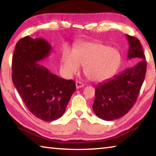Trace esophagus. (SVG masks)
Instances as JSON below:
<instances>
[{
	"mask_svg": "<svg viewBox=\"0 0 156 156\" xmlns=\"http://www.w3.org/2000/svg\"><path fill=\"white\" fill-rule=\"evenodd\" d=\"M76 89H79V88H81V87H84V84L83 83H81V82H78L77 81L76 83Z\"/></svg>",
	"mask_w": 156,
	"mask_h": 156,
	"instance_id": "obj_1",
	"label": "esophagus"
}]
</instances>
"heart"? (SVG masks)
Returning <instances> with one entry per match:
<instances>
[{
  "label": "heart",
  "mask_w": 156,
  "mask_h": 156,
  "mask_svg": "<svg viewBox=\"0 0 156 156\" xmlns=\"http://www.w3.org/2000/svg\"><path fill=\"white\" fill-rule=\"evenodd\" d=\"M121 62L120 52L116 49L99 42L82 43L75 51L66 49L62 53V69L71 77L84 65L85 74L94 82H102L114 74Z\"/></svg>",
  "instance_id": "heart-1"
}]
</instances>
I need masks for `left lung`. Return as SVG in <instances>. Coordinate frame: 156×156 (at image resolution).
<instances>
[{"instance_id": "8db88e82", "label": "left lung", "mask_w": 156, "mask_h": 156, "mask_svg": "<svg viewBox=\"0 0 156 156\" xmlns=\"http://www.w3.org/2000/svg\"><path fill=\"white\" fill-rule=\"evenodd\" d=\"M129 47L127 58L138 61L113 78L96 87L93 109L105 120L118 119L127 113L135 104L147 72V62L140 42L126 34Z\"/></svg>"}]
</instances>
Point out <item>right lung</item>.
I'll list each match as a JSON object with an SVG mask.
<instances>
[{
  "label": "right lung",
  "instance_id": "add662e5",
  "mask_svg": "<svg viewBox=\"0 0 156 156\" xmlns=\"http://www.w3.org/2000/svg\"><path fill=\"white\" fill-rule=\"evenodd\" d=\"M51 44L29 36L16 44L12 57V81L30 112L44 121L58 119L76 91L75 82L65 80L38 63L49 56Z\"/></svg>",
  "mask_w": 156,
  "mask_h": 156
}]
</instances>
